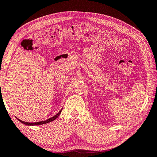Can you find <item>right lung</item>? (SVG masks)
I'll return each instance as SVG.
<instances>
[{
	"label": "right lung",
	"instance_id": "right-lung-1",
	"mask_svg": "<svg viewBox=\"0 0 157 157\" xmlns=\"http://www.w3.org/2000/svg\"><path fill=\"white\" fill-rule=\"evenodd\" d=\"M62 109L63 108H62V109H61L59 112H58L56 115H55L54 116H52V117H51V118H48V119H47V120H46V121H39V122H36V123H28V122H25V121H21V120H20V119H18V118H17V120L18 121H19L21 123H23V124H25V125H28V126H35V125H41V124H46V123H50V122H52V121H55V119L56 118H58V116H59V115H60V113H61V112H62Z\"/></svg>",
	"mask_w": 157,
	"mask_h": 157
}]
</instances>
